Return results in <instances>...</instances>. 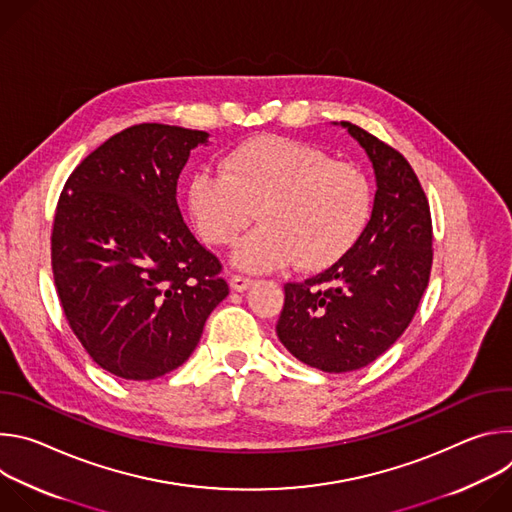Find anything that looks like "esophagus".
<instances>
[{"instance_id": "obj_1", "label": "esophagus", "mask_w": 512, "mask_h": 512, "mask_svg": "<svg viewBox=\"0 0 512 512\" xmlns=\"http://www.w3.org/2000/svg\"><path fill=\"white\" fill-rule=\"evenodd\" d=\"M229 283H231V289H235V291H245V289H249V287L253 285V279H251V277H245V275H233Z\"/></svg>"}]
</instances>
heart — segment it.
Wrapping results in <instances>:
<instances>
[{"instance_id":"obj_1","label":"heart","mask_w":512,"mask_h":512,"mask_svg":"<svg viewBox=\"0 0 512 512\" xmlns=\"http://www.w3.org/2000/svg\"><path fill=\"white\" fill-rule=\"evenodd\" d=\"M375 192L360 168L318 145L261 135L223 160V174L202 168L188 182V208L198 235L214 247L233 245L245 271H277L296 261L302 271L336 265L358 243L373 216Z\"/></svg>"}]
</instances>
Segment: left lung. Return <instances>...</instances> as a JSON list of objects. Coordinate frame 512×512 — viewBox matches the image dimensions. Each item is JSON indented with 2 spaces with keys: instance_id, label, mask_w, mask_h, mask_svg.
Returning a JSON list of instances; mask_svg holds the SVG:
<instances>
[{
  "instance_id": "8db88e82",
  "label": "left lung",
  "mask_w": 512,
  "mask_h": 512,
  "mask_svg": "<svg viewBox=\"0 0 512 512\" xmlns=\"http://www.w3.org/2000/svg\"><path fill=\"white\" fill-rule=\"evenodd\" d=\"M377 180L367 231L336 265L285 283L275 326L281 344L324 373L367 367L387 352L415 316L431 271V214L409 162L348 121Z\"/></svg>"
}]
</instances>
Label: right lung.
Returning <instances> with one entry per match:
<instances>
[{
    "instance_id": "obj_1",
    "label": "right lung",
    "mask_w": 512,
    "mask_h": 512,
    "mask_svg": "<svg viewBox=\"0 0 512 512\" xmlns=\"http://www.w3.org/2000/svg\"><path fill=\"white\" fill-rule=\"evenodd\" d=\"M206 131L141 123L72 172L52 227V273L68 326L101 369L158 379L188 360L229 296L223 269L186 227L176 186Z\"/></svg>"
}]
</instances>
